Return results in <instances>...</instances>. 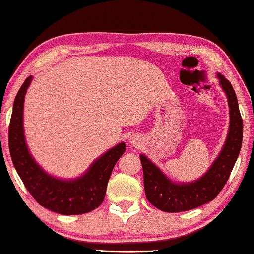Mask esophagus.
<instances>
[{"label":"esophagus","instance_id":"obj_1","mask_svg":"<svg viewBox=\"0 0 254 254\" xmlns=\"http://www.w3.org/2000/svg\"><path fill=\"white\" fill-rule=\"evenodd\" d=\"M136 141H138V140L134 139V138H132V139H131V142L133 143V144H135V143H136Z\"/></svg>","mask_w":254,"mask_h":254}]
</instances>
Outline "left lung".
<instances>
[{"instance_id": "8db88e82", "label": "left lung", "mask_w": 254, "mask_h": 254, "mask_svg": "<svg viewBox=\"0 0 254 254\" xmlns=\"http://www.w3.org/2000/svg\"><path fill=\"white\" fill-rule=\"evenodd\" d=\"M229 107V128L223 149L203 176L193 182L175 183L144 155H140L143 170L144 192L149 202L166 212H180L198 208L214 200L226 184L239 157L243 139V122L236 94L231 82L217 73Z\"/></svg>"}]
</instances>
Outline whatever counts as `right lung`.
Listing matches in <instances>:
<instances>
[{
  "label": "right lung",
  "mask_w": 254,
  "mask_h": 254,
  "mask_svg": "<svg viewBox=\"0 0 254 254\" xmlns=\"http://www.w3.org/2000/svg\"><path fill=\"white\" fill-rule=\"evenodd\" d=\"M33 75L28 76L13 103L10 127L9 149L15 171L28 192L44 208L61 215H81L99 207L106 194L108 180L120 157L126 151L121 142L90 165L80 178L62 180L43 170L28 150L23 133V103Z\"/></svg>",
  "instance_id": "obj_1"
}]
</instances>
